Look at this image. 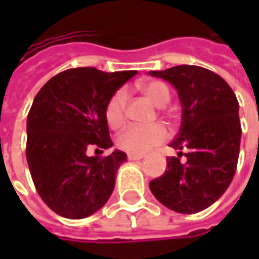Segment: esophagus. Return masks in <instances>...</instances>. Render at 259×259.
I'll use <instances>...</instances> for the list:
<instances>
[{"label":"esophagus","instance_id":"1","mask_svg":"<svg viewBox=\"0 0 259 259\" xmlns=\"http://www.w3.org/2000/svg\"><path fill=\"white\" fill-rule=\"evenodd\" d=\"M141 158H144V154H127L129 161H137V159H141Z\"/></svg>","mask_w":259,"mask_h":259}]
</instances>
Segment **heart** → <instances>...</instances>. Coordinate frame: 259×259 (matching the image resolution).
I'll list each match as a JSON object with an SVG mask.
<instances>
[{"label":"heart","mask_w":259,"mask_h":259,"mask_svg":"<svg viewBox=\"0 0 259 259\" xmlns=\"http://www.w3.org/2000/svg\"><path fill=\"white\" fill-rule=\"evenodd\" d=\"M140 90L157 107H165L170 100L169 87L161 80H148L140 84ZM127 93L119 89L113 93L105 105V119L111 129H120L126 120ZM168 139V130L163 124L150 126L130 124L116 137V144L120 150L129 154H144L152 147L161 144Z\"/></svg>","instance_id":"b5f03b06"}]
</instances>
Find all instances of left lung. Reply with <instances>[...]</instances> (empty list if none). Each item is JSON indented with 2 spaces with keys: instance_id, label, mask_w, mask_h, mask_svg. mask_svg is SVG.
Here are the masks:
<instances>
[{
  "instance_id": "8db88e82",
  "label": "left lung",
  "mask_w": 259,
  "mask_h": 259,
  "mask_svg": "<svg viewBox=\"0 0 259 259\" xmlns=\"http://www.w3.org/2000/svg\"><path fill=\"white\" fill-rule=\"evenodd\" d=\"M150 74L172 83L183 108L179 135L169 144L179 155L168 157V168L150 182V190L172 211L200 212L233 180L241 137L239 102L219 74L201 66L179 65Z\"/></svg>"
}]
</instances>
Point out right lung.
Listing matches in <instances>:
<instances>
[{
  "label": "right lung",
  "instance_id": "add662e5",
  "mask_svg": "<svg viewBox=\"0 0 259 259\" xmlns=\"http://www.w3.org/2000/svg\"><path fill=\"white\" fill-rule=\"evenodd\" d=\"M137 70L107 73L73 68L42 85L27 115L26 158L41 200L55 213L81 219L98 211L115 187L123 151L89 157L91 147L102 154L113 146L105 105Z\"/></svg>",
  "mask_w": 259,
  "mask_h": 259
}]
</instances>
